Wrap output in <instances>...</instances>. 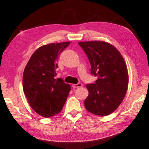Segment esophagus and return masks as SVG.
Segmentation results:
<instances>
[{
	"mask_svg": "<svg viewBox=\"0 0 149 149\" xmlns=\"http://www.w3.org/2000/svg\"><path fill=\"white\" fill-rule=\"evenodd\" d=\"M72 87L74 88L81 87H82V84H81V83H78V84H73Z\"/></svg>",
	"mask_w": 149,
	"mask_h": 149,
	"instance_id": "1",
	"label": "esophagus"
}]
</instances>
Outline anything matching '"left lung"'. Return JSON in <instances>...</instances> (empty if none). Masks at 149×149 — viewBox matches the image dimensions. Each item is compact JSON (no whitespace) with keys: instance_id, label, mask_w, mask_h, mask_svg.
<instances>
[{"instance_id":"left-lung-1","label":"left lung","mask_w":149,"mask_h":149,"mask_svg":"<svg viewBox=\"0 0 149 149\" xmlns=\"http://www.w3.org/2000/svg\"><path fill=\"white\" fill-rule=\"evenodd\" d=\"M91 64V74L97 76L87 84L89 95L85 107L93 114L105 116L119 107L126 94L128 72L120 52L104 41L79 42Z\"/></svg>"}]
</instances>
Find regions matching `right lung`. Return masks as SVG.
I'll use <instances>...</instances> for the list:
<instances>
[{"mask_svg": "<svg viewBox=\"0 0 149 149\" xmlns=\"http://www.w3.org/2000/svg\"><path fill=\"white\" fill-rule=\"evenodd\" d=\"M70 43H51L39 47L25 68L24 94L35 112L45 118L58 114L71 90L62 78L55 79L58 56Z\"/></svg>", "mask_w": 149, "mask_h": 149, "instance_id": "1", "label": "right lung"}]
</instances>
